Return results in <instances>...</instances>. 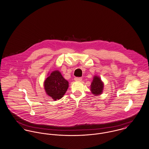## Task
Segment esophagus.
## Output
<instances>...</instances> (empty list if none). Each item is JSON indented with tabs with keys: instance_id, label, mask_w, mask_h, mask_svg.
<instances>
[{
	"instance_id": "obj_1",
	"label": "esophagus",
	"mask_w": 149,
	"mask_h": 149,
	"mask_svg": "<svg viewBox=\"0 0 149 149\" xmlns=\"http://www.w3.org/2000/svg\"><path fill=\"white\" fill-rule=\"evenodd\" d=\"M74 80L75 81H81L82 80V78H78V77H77V78H75Z\"/></svg>"
}]
</instances>
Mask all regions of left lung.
I'll return each mask as SVG.
<instances>
[{"label":"left lung","mask_w":149,"mask_h":149,"mask_svg":"<svg viewBox=\"0 0 149 149\" xmlns=\"http://www.w3.org/2000/svg\"><path fill=\"white\" fill-rule=\"evenodd\" d=\"M103 87L104 83L101 80V78L97 75H95L93 77V80L90 86V90L92 94L95 96L102 94Z\"/></svg>","instance_id":"left-lung-1"}]
</instances>
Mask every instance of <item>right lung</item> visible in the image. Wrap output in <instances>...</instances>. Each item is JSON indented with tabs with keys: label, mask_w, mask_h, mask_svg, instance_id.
<instances>
[{
	"label": "right lung",
	"mask_w": 149,
	"mask_h": 149,
	"mask_svg": "<svg viewBox=\"0 0 149 149\" xmlns=\"http://www.w3.org/2000/svg\"><path fill=\"white\" fill-rule=\"evenodd\" d=\"M68 87V82L61 72L54 70L48 74V77L44 82V88L46 94L54 100L61 99Z\"/></svg>",
	"instance_id": "1"
}]
</instances>
